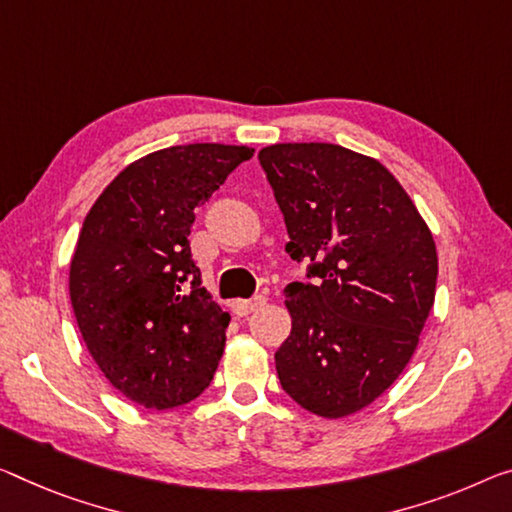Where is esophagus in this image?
I'll list each match as a JSON object with an SVG mask.
<instances>
[{"label": "esophagus", "instance_id": "34e87169", "mask_svg": "<svg viewBox=\"0 0 512 512\" xmlns=\"http://www.w3.org/2000/svg\"><path fill=\"white\" fill-rule=\"evenodd\" d=\"M265 295H256L254 300H235L233 304H231V309H233V313L235 316H249V313H254V311H258V309H263L265 306Z\"/></svg>", "mask_w": 512, "mask_h": 512}]
</instances>
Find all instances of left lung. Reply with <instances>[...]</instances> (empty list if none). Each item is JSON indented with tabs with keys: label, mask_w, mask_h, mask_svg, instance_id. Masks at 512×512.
Wrapping results in <instances>:
<instances>
[{
	"label": "left lung",
	"mask_w": 512,
	"mask_h": 512,
	"mask_svg": "<svg viewBox=\"0 0 512 512\" xmlns=\"http://www.w3.org/2000/svg\"><path fill=\"white\" fill-rule=\"evenodd\" d=\"M283 212L286 251L313 281L288 283L293 318L274 355L283 391L325 419L355 414L410 364L435 302L437 249L380 162L336 144L258 153Z\"/></svg>",
	"instance_id": "8db88e82"
}]
</instances>
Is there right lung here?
Returning a JSON list of instances; mask_svg holds the SVG:
<instances>
[{"label":"right lung","mask_w":512,"mask_h":512,"mask_svg":"<svg viewBox=\"0 0 512 512\" xmlns=\"http://www.w3.org/2000/svg\"><path fill=\"white\" fill-rule=\"evenodd\" d=\"M254 148L171 146L125 167L93 203L70 263V302L93 361L125 398L169 410L201 396L231 316L201 286L196 210Z\"/></svg>","instance_id":"obj_1"}]
</instances>
